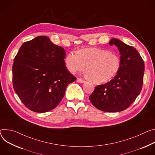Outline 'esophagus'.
I'll return each instance as SVG.
<instances>
[{
  "label": "esophagus",
  "instance_id": "34e87169",
  "mask_svg": "<svg viewBox=\"0 0 155 155\" xmlns=\"http://www.w3.org/2000/svg\"><path fill=\"white\" fill-rule=\"evenodd\" d=\"M77 81L78 83H83L85 82V80H83L81 79V78H78L77 79Z\"/></svg>",
  "mask_w": 155,
  "mask_h": 155
}]
</instances>
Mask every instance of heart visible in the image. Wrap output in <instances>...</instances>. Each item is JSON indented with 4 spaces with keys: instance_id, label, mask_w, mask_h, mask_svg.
I'll list each match as a JSON object with an SVG mask.
<instances>
[{
    "instance_id": "heart-1",
    "label": "heart",
    "mask_w": 155,
    "mask_h": 155,
    "mask_svg": "<svg viewBox=\"0 0 155 155\" xmlns=\"http://www.w3.org/2000/svg\"><path fill=\"white\" fill-rule=\"evenodd\" d=\"M65 64L72 74L83 71L87 66V75L94 83H102L117 74L120 61L117 54L107 49L91 48L81 49L78 52H70L65 58Z\"/></svg>"
}]
</instances>
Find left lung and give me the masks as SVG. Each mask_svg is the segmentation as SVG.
Wrapping results in <instances>:
<instances>
[{
  "label": "left lung",
  "mask_w": 155,
  "mask_h": 155,
  "mask_svg": "<svg viewBox=\"0 0 155 155\" xmlns=\"http://www.w3.org/2000/svg\"><path fill=\"white\" fill-rule=\"evenodd\" d=\"M109 45H116L120 54L117 75L110 81L95 87L90 96L92 104L105 112H120L128 108L141 92L145 64L137 50L117 39H111Z\"/></svg>",
  "instance_id": "1"
}]
</instances>
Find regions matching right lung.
I'll return each instance as SVG.
<instances>
[{
	"label": "right lung",
	"mask_w": 155,
	"mask_h": 155,
	"mask_svg": "<svg viewBox=\"0 0 155 155\" xmlns=\"http://www.w3.org/2000/svg\"><path fill=\"white\" fill-rule=\"evenodd\" d=\"M65 50L45 36L20 47L12 66L13 87L23 104L36 112L49 111L59 104L76 77L65 65Z\"/></svg>",
	"instance_id": "right-lung-1"
}]
</instances>
